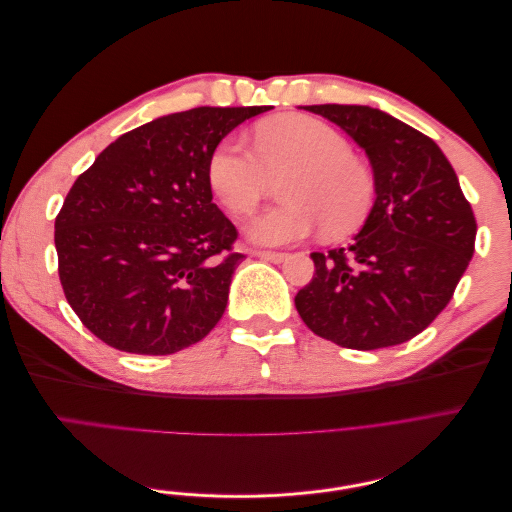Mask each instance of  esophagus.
I'll use <instances>...</instances> for the list:
<instances>
[{"label":"esophagus","mask_w":512,"mask_h":512,"mask_svg":"<svg viewBox=\"0 0 512 512\" xmlns=\"http://www.w3.org/2000/svg\"><path fill=\"white\" fill-rule=\"evenodd\" d=\"M252 256L260 258V260H267V262H275V265H280V262H284L288 258V254H282V252H262V250H250Z\"/></svg>","instance_id":"34e87169"}]
</instances>
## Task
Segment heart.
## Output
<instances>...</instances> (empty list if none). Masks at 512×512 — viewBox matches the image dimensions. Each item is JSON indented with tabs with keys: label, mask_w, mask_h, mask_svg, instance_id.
Returning a JSON list of instances; mask_svg holds the SVG:
<instances>
[{
	"label": "heart",
	"mask_w": 512,
	"mask_h": 512,
	"mask_svg": "<svg viewBox=\"0 0 512 512\" xmlns=\"http://www.w3.org/2000/svg\"><path fill=\"white\" fill-rule=\"evenodd\" d=\"M292 168L284 205L247 224L258 245H288L327 226L348 232L359 226L374 200V177L350 153L346 138L314 117H284L254 132V151L230 136L213 149L207 179L230 215H247L265 194L269 177Z\"/></svg>",
	"instance_id": "b5f03b06"
}]
</instances>
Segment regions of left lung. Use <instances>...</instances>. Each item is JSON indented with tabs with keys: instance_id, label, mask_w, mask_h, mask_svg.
<instances>
[{
	"instance_id": "left-lung-1",
	"label": "left lung",
	"mask_w": 512,
	"mask_h": 512,
	"mask_svg": "<svg viewBox=\"0 0 512 512\" xmlns=\"http://www.w3.org/2000/svg\"><path fill=\"white\" fill-rule=\"evenodd\" d=\"M305 108L365 149L376 200L348 247L312 254L316 273L294 305L342 348L404 344L436 320L470 265L472 207L442 149L408 123L359 104Z\"/></svg>"
}]
</instances>
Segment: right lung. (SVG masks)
I'll use <instances>...</instances> for the list:
<instances>
[{
	"mask_svg": "<svg viewBox=\"0 0 512 512\" xmlns=\"http://www.w3.org/2000/svg\"><path fill=\"white\" fill-rule=\"evenodd\" d=\"M271 106H198L119 136L74 181L55 220L59 280L104 344L173 354L220 322L237 228L213 203V149Z\"/></svg>",
	"mask_w": 512,
	"mask_h": 512,
	"instance_id": "obj_1",
	"label": "right lung"
}]
</instances>
